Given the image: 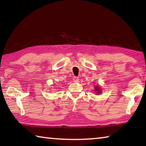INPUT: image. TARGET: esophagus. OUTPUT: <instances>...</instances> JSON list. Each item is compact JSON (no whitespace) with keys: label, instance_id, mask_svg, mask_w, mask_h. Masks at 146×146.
<instances>
[{"label":"esophagus","instance_id":"esophagus-1","mask_svg":"<svg viewBox=\"0 0 146 146\" xmlns=\"http://www.w3.org/2000/svg\"><path fill=\"white\" fill-rule=\"evenodd\" d=\"M73 80L74 82H78V80H79V78H78V77H77V76H74L73 78Z\"/></svg>","mask_w":146,"mask_h":146}]
</instances>
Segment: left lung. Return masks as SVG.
<instances>
[{
  "label": "left lung",
  "instance_id": "left-lung-1",
  "mask_svg": "<svg viewBox=\"0 0 146 146\" xmlns=\"http://www.w3.org/2000/svg\"><path fill=\"white\" fill-rule=\"evenodd\" d=\"M95 90L96 91V93H98V94H99V93H101V90L99 88V87H98V86H96Z\"/></svg>",
  "mask_w": 146,
  "mask_h": 146
}]
</instances>
